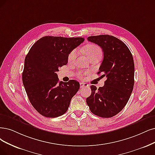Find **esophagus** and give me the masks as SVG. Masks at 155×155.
Wrapping results in <instances>:
<instances>
[{"label": "esophagus", "mask_w": 155, "mask_h": 155, "mask_svg": "<svg viewBox=\"0 0 155 155\" xmlns=\"http://www.w3.org/2000/svg\"><path fill=\"white\" fill-rule=\"evenodd\" d=\"M89 86V85L86 83H84V82H81V88H83V87H87Z\"/></svg>", "instance_id": "obj_1"}]
</instances>
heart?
Listing matches in <instances>:
<instances>
[{"mask_svg":"<svg viewBox=\"0 0 155 155\" xmlns=\"http://www.w3.org/2000/svg\"><path fill=\"white\" fill-rule=\"evenodd\" d=\"M85 54H86L87 56L89 57L96 55V54H102V51L101 49L99 46L94 45V44H90L87 45L85 48ZM77 55V51L75 50H73L71 51V53L69 54L68 55V61L70 62H71L74 60V59L76 58ZM87 73H83V72H79L77 74L78 77L82 78L85 74H86Z\"/></svg>","mask_w":155,"mask_h":155,"instance_id":"obj_1","label":"heart"}]
</instances>
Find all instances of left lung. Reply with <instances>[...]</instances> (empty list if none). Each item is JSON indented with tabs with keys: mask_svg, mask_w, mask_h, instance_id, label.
Listing matches in <instances>:
<instances>
[{
	"mask_svg": "<svg viewBox=\"0 0 155 155\" xmlns=\"http://www.w3.org/2000/svg\"><path fill=\"white\" fill-rule=\"evenodd\" d=\"M89 41L99 45L104 60L98 74L106 77L105 85L97 89L92 85L91 94L86 98L91 112L101 117L116 116L128 103L134 89L135 66L132 54L118 38L110 35L89 36Z\"/></svg>",
	"mask_w": 155,
	"mask_h": 155,
	"instance_id": "left-lung-1",
	"label": "left lung"
}]
</instances>
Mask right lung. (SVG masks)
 <instances>
[{"label":"right lung","instance_id":"1","mask_svg":"<svg viewBox=\"0 0 155 155\" xmlns=\"http://www.w3.org/2000/svg\"><path fill=\"white\" fill-rule=\"evenodd\" d=\"M83 38L45 36L31 48L25 57L22 82L33 107L47 117L62 116L80 88L75 80L59 81L57 71L66 65L71 51Z\"/></svg>","mask_w":155,"mask_h":155}]
</instances>
